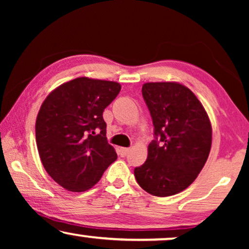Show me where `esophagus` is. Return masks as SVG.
Here are the masks:
<instances>
[{"label":"esophagus","mask_w":249,"mask_h":249,"mask_svg":"<svg viewBox=\"0 0 249 249\" xmlns=\"http://www.w3.org/2000/svg\"><path fill=\"white\" fill-rule=\"evenodd\" d=\"M120 151H121V155H122V156H125V155H127L128 153H129V151H130V148H128V147H122V148L120 149Z\"/></svg>","instance_id":"esophagus-1"}]
</instances>
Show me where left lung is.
<instances>
[{"label":"left lung","instance_id":"8db88e82","mask_svg":"<svg viewBox=\"0 0 249 249\" xmlns=\"http://www.w3.org/2000/svg\"><path fill=\"white\" fill-rule=\"evenodd\" d=\"M142 94L152 117L154 139L146 162L135 168L136 180L151 195H176L192 185L209 158V115L195 94L178 83L144 84Z\"/></svg>","mask_w":249,"mask_h":249}]
</instances>
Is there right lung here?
<instances>
[{
    "label": "right lung",
    "mask_w": 249,
    "mask_h": 249,
    "mask_svg": "<svg viewBox=\"0 0 249 249\" xmlns=\"http://www.w3.org/2000/svg\"><path fill=\"white\" fill-rule=\"evenodd\" d=\"M120 89L115 81L81 77L61 85L43 102L36 120L37 149L47 173L67 190L91 188L117 160L103 112Z\"/></svg>",
    "instance_id": "1"
}]
</instances>
